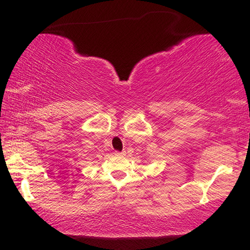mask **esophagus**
Returning a JSON list of instances; mask_svg holds the SVG:
<instances>
[{
    "instance_id": "1",
    "label": "esophagus",
    "mask_w": 250,
    "mask_h": 250,
    "mask_svg": "<svg viewBox=\"0 0 250 250\" xmlns=\"http://www.w3.org/2000/svg\"><path fill=\"white\" fill-rule=\"evenodd\" d=\"M115 155H116V156H121V157H123V156L126 155V152H125V151H116Z\"/></svg>"
}]
</instances>
